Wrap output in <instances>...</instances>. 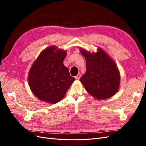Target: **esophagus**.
<instances>
[{"instance_id":"esophagus-1","label":"esophagus","mask_w":146,"mask_h":146,"mask_svg":"<svg viewBox=\"0 0 146 146\" xmlns=\"http://www.w3.org/2000/svg\"><path fill=\"white\" fill-rule=\"evenodd\" d=\"M81 77V74H80V73H78L77 76L75 77V78L76 79V80H79V79H80V78Z\"/></svg>"}]
</instances>
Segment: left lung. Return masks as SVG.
<instances>
[{
  "label": "left lung",
  "instance_id": "1",
  "mask_svg": "<svg viewBox=\"0 0 146 146\" xmlns=\"http://www.w3.org/2000/svg\"><path fill=\"white\" fill-rule=\"evenodd\" d=\"M80 52L86 60V72L80 82L86 91L98 100L114 96L120 85V74L116 63L101 48L92 54L83 48Z\"/></svg>",
  "mask_w": 146,
  "mask_h": 146
}]
</instances>
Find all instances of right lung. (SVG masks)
Masks as SVG:
<instances>
[{
    "label": "right lung",
    "instance_id": "add662e5",
    "mask_svg": "<svg viewBox=\"0 0 146 146\" xmlns=\"http://www.w3.org/2000/svg\"><path fill=\"white\" fill-rule=\"evenodd\" d=\"M66 54L56 46H50L41 52L32 64L29 72V84L33 94L40 100L57 103L75 81L63 64Z\"/></svg>",
    "mask_w": 146,
    "mask_h": 146
}]
</instances>
